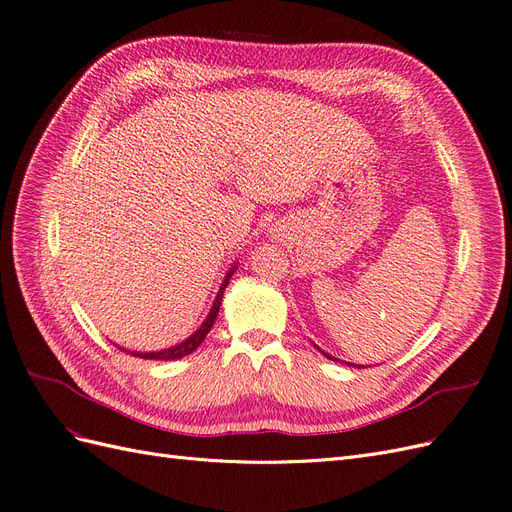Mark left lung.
I'll use <instances>...</instances> for the list:
<instances>
[{
	"mask_svg": "<svg viewBox=\"0 0 512 512\" xmlns=\"http://www.w3.org/2000/svg\"><path fill=\"white\" fill-rule=\"evenodd\" d=\"M320 352H322V350H320ZM322 354H324V356H327V359H331V361H337V359H335V356H331V354H327V352H322ZM346 365H352V363H346ZM354 367H359V365H354Z\"/></svg>",
	"mask_w": 512,
	"mask_h": 512,
	"instance_id": "obj_1",
	"label": "left lung"
}]
</instances>
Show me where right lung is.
<instances>
[{"label": "right lung", "mask_w": 512, "mask_h": 512, "mask_svg": "<svg viewBox=\"0 0 512 512\" xmlns=\"http://www.w3.org/2000/svg\"><path fill=\"white\" fill-rule=\"evenodd\" d=\"M235 269H237V267H232V269L226 273L224 282H222V286H220L218 297H215V301H213V307H211L209 316L205 318V322H203V324H200V329H198V331H194V335H190L188 339H185V342H181V344H177V346H173V348L160 350V352H130V354H134V356H141V359H149V361H175V359H181V356H188V354H192L200 344L205 342V337H207V333L211 331L215 318H218L220 305H222V297H224V288L228 286L230 277H232V273H235ZM121 350H123V348H121ZM126 352H128V350H126Z\"/></svg>", "instance_id": "1"}]
</instances>
